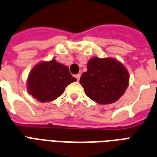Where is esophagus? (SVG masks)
<instances>
[{
    "instance_id": "1",
    "label": "esophagus",
    "mask_w": 157,
    "mask_h": 157,
    "mask_svg": "<svg viewBox=\"0 0 157 157\" xmlns=\"http://www.w3.org/2000/svg\"><path fill=\"white\" fill-rule=\"evenodd\" d=\"M75 78H77L78 81H79V78H80V74H76V75H75Z\"/></svg>"
}]
</instances>
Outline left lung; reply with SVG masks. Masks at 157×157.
<instances>
[{"label": "left lung", "instance_id": "8db88e82", "mask_svg": "<svg viewBox=\"0 0 157 157\" xmlns=\"http://www.w3.org/2000/svg\"><path fill=\"white\" fill-rule=\"evenodd\" d=\"M80 83L89 98L100 105L115 103L129 85V73L115 58H93L87 64Z\"/></svg>", "mask_w": 157, "mask_h": 157}]
</instances>
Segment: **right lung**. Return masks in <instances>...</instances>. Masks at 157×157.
<instances>
[{
  "label": "right lung",
  "instance_id": "right-lung-1",
  "mask_svg": "<svg viewBox=\"0 0 157 157\" xmlns=\"http://www.w3.org/2000/svg\"><path fill=\"white\" fill-rule=\"evenodd\" d=\"M67 66L52 59L33 67L27 79V90L40 102H50L63 94L65 88L76 81Z\"/></svg>",
  "mask_w": 157,
  "mask_h": 157
}]
</instances>
